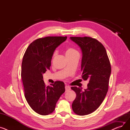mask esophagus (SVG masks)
Here are the masks:
<instances>
[{
  "label": "esophagus",
  "mask_w": 130,
  "mask_h": 130,
  "mask_svg": "<svg viewBox=\"0 0 130 130\" xmlns=\"http://www.w3.org/2000/svg\"><path fill=\"white\" fill-rule=\"evenodd\" d=\"M71 90V87L69 86H65V92H67Z\"/></svg>",
  "instance_id": "34e87169"
}]
</instances>
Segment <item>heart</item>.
I'll return each mask as SVG.
<instances>
[{
    "label": "heart",
    "mask_w": 130,
    "mask_h": 130,
    "mask_svg": "<svg viewBox=\"0 0 130 130\" xmlns=\"http://www.w3.org/2000/svg\"><path fill=\"white\" fill-rule=\"evenodd\" d=\"M77 53V52L76 50H75L74 49L72 48H68L66 50V56H70V55H72ZM56 54H57L56 52H55L54 53L53 57L56 55Z\"/></svg>",
    "instance_id": "heart-1"
}]
</instances>
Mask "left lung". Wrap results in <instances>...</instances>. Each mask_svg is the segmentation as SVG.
I'll return each instance as SVG.
<instances>
[{"label": "left lung", "instance_id": "8db88e82", "mask_svg": "<svg viewBox=\"0 0 130 130\" xmlns=\"http://www.w3.org/2000/svg\"><path fill=\"white\" fill-rule=\"evenodd\" d=\"M82 52V78L89 80L87 88L72 87L76 94L72 104L74 112L86 115L94 112L104 100L108 89L111 67L106 50L100 42L90 37H71Z\"/></svg>", "mask_w": 130, "mask_h": 130}]
</instances>
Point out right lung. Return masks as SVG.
I'll use <instances>...</instances> for the list:
<instances>
[{
    "mask_svg": "<svg viewBox=\"0 0 130 130\" xmlns=\"http://www.w3.org/2000/svg\"><path fill=\"white\" fill-rule=\"evenodd\" d=\"M67 37L48 36L36 39L27 48L23 56L21 76L25 97L37 113L48 115L55 110L57 102L65 91L61 81L46 86L43 74L50 69L54 51Z\"/></svg>",
    "mask_w": 130,
    "mask_h": 130,
    "instance_id": "right-lung-1",
    "label": "right lung"
}]
</instances>
